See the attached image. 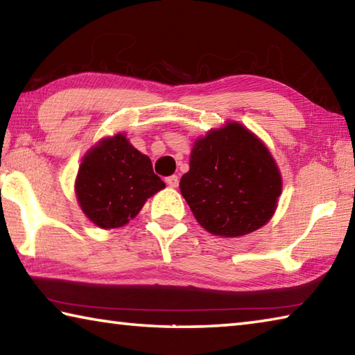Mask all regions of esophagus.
Returning <instances> with one entry per match:
<instances>
[{"label":"esophagus","mask_w":355,"mask_h":355,"mask_svg":"<svg viewBox=\"0 0 355 355\" xmlns=\"http://www.w3.org/2000/svg\"><path fill=\"white\" fill-rule=\"evenodd\" d=\"M166 183H167V186H171V188H177V186H178V177L177 175L166 177Z\"/></svg>","instance_id":"obj_1"}]
</instances>
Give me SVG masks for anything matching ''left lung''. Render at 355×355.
I'll list each match as a JSON object with an SVG mask.
<instances>
[{
    "label": "left lung",
    "instance_id": "obj_1",
    "mask_svg": "<svg viewBox=\"0 0 355 355\" xmlns=\"http://www.w3.org/2000/svg\"><path fill=\"white\" fill-rule=\"evenodd\" d=\"M180 191L205 230L236 238L272 218L282 178L261 141L243 125L228 123L196 141Z\"/></svg>",
    "mask_w": 355,
    "mask_h": 355
}]
</instances>
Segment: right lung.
I'll use <instances>...</instances> for the list:
<instances>
[{"mask_svg": "<svg viewBox=\"0 0 355 355\" xmlns=\"http://www.w3.org/2000/svg\"><path fill=\"white\" fill-rule=\"evenodd\" d=\"M163 188L148 156L117 135L84 156L75 189L81 209L95 225L116 228L133 219L148 197Z\"/></svg>", "mask_w": 355, "mask_h": 355, "instance_id": "obj_1", "label": "right lung"}]
</instances>
